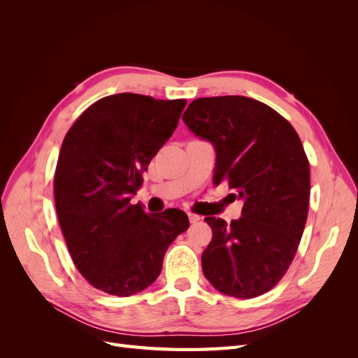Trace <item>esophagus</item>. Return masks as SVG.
Wrapping results in <instances>:
<instances>
[{"label":"esophagus","instance_id":"34e87169","mask_svg":"<svg viewBox=\"0 0 358 358\" xmlns=\"http://www.w3.org/2000/svg\"><path fill=\"white\" fill-rule=\"evenodd\" d=\"M188 218H189V222L191 224H196L201 220V216L197 215V213H192V212H188Z\"/></svg>","mask_w":358,"mask_h":358}]
</instances>
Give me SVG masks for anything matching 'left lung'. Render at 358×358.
I'll list each match as a JSON object with an SVG mask.
<instances>
[{
    "mask_svg": "<svg viewBox=\"0 0 358 358\" xmlns=\"http://www.w3.org/2000/svg\"><path fill=\"white\" fill-rule=\"evenodd\" d=\"M216 152L213 183L243 200L227 224L208 216L206 279L222 294L252 299L272 289L294 258L308 218L309 161L296 129L272 107L242 95L194 100L182 116Z\"/></svg>",
    "mask_w": 358,
    "mask_h": 358,
    "instance_id": "1",
    "label": "left lung"
}]
</instances>
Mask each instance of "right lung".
I'll list each match as a JSON object with an SVG mask.
<instances>
[{
    "mask_svg": "<svg viewBox=\"0 0 358 358\" xmlns=\"http://www.w3.org/2000/svg\"><path fill=\"white\" fill-rule=\"evenodd\" d=\"M187 100L115 94L90 106L64 138L55 208L73 263L96 289L128 297L155 282L167 248L188 230L185 212L148 215L131 197Z\"/></svg>",
    "mask_w": 358,
    "mask_h": 358,
    "instance_id": "obj_1",
    "label": "right lung"
}]
</instances>
